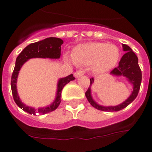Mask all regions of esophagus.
<instances>
[{"mask_svg":"<svg viewBox=\"0 0 152 152\" xmlns=\"http://www.w3.org/2000/svg\"><path fill=\"white\" fill-rule=\"evenodd\" d=\"M84 74V72H83V71H80V70H79V71L75 72V74H74V75H75V77H80V76H82Z\"/></svg>","mask_w":152,"mask_h":152,"instance_id":"obj_1","label":"esophagus"}]
</instances>
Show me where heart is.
Listing matches in <instances>:
<instances>
[{"mask_svg": "<svg viewBox=\"0 0 152 152\" xmlns=\"http://www.w3.org/2000/svg\"><path fill=\"white\" fill-rule=\"evenodd\" d=\"M119 49L116 45L104 42H88L77 45L72 51L74 62L92 65L96 73L108 72L116 66L119 58Z\"/></svg>", "mask_w": 152, "mask_h": 152, "instance_id": "b5f03b06", "label": "heart"}]
</instances>
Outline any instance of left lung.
Here are the masks:
<instances>
[{"label":"left lung","mask_w":152,"mask_h":152,"mask_svg":"<svg viewBox=\"0 0 152 152\" xmlns=\"http://www.w3.org/2000/svg\"><path fill=\"white\" fill-rule=\"evenodd\" d=\"M123 49L124 52H126V53L123 55L121 60L119 61V65L114 68L110 72V74L115 75V76H123L126 77L132 86V94L124 102L117 106L105 107V106L100 105L93 99L92 94H91V86L94 81V79L91 77L90 79L91 84H90L88 91H86L85 96L91 106L99 110L107 111V112L121 110L123 109L126 108L128 105H129L130 103L136 98L137 95L139 94L141 82H142V72H141L139 62H138L139 59H138L136 55L134 53L133 51L132 50V49L129 45L123 44Z\"/></svg>","instance_id":"left-lung-1"}]
</instances>
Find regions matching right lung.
Instances as JSON below:
<instances>
[{
	"label": "right lung",
	"instance_id": "1",
	"mask_svg": "<svg viewBox=\"0 0 152 152\" xmlns=\"http://www.w3.org/2000/svg\"><path fill=\"white\" fill-rule=\"evenodd\" d=\"M63 42H64L63 40L59 38L49 37V38L41 40V41L36 42L34 43L29 44L20 52V54L17 56V59H16L15 67H14L13 72L12 74L10 84H11L12 94L13 96V100L17 103V105L25 112L29 114H33V115H36V113H39V115H42V114L49 113L52 111H54L58 108L61 103V91H62L63 88L70 81L75 79L73 75H70L65 77L60 78L58 80L57 91H56V98L53 102L50 105L44 107H39L38 109L29 107L23 103L19 96L18 93H17V77H18L19 72L24 63L30 58H52V59L59 58L61 56V49Z\"/></svg>",
	"mask_w": 152,
	"mask_h": 152
}]
</instances>
